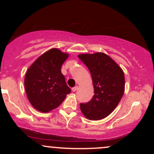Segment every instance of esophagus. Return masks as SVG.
<instances>
[{
    "label": "esophagus",
    "mask_w": 154,
    "mask_h": 154,
    "mask_svg": "<svg viewBox=\"0 0 154 154\" xmlns=\"http://www.w3.org/2000/svg\"><path fill=\"white\" fill-rule=\"evenodd\" d=\"M77 89H78V87H77V86H75V87L72 88V91H73V92H75Z\"/></svg>",
    "instance_id": "obj_1"
}]
</instances>
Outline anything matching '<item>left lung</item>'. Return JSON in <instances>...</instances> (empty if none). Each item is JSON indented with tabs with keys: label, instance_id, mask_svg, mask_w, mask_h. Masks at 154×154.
<instances>
[{
	"label": "left lung",
	"instance_id": "left-lung-1",
	"mask_svg": "<svg viewBox=\"0 0 154 154\" xmlns=\"http://www.w3.org/2000/svg\"><path fill=\"white\" fill-rule=\"evenodd\" d=\"M78 57L90 70L95 93L91 101L80 103L81 111L90 120L102 119L115 109L122 98L125 85L124 72L104 53L82 54Z\"/></svg>",
	"mask_w": 154,
	"mask_h": 154
}]
</instances>
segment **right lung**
I'll use <instances>...</instances> for the list:
<instances>
[{
	"label": "right lung",
	"mask_w": 154,
	"mask_h": 154,
	"mask_svg": "<svg viewBox=\"0 0 154 154\" xmlns=\"http://www.w3.org/2000/svg\"><path fill=\"white\" fill-rule=\"evenodd\" d=\"M69 54L51 48L32 63L24 77V88L29 103L40 112L56 109L71 93L61 68Z\"/></svg>",
	"instance_id": "obj_1"
}]
</instances>
